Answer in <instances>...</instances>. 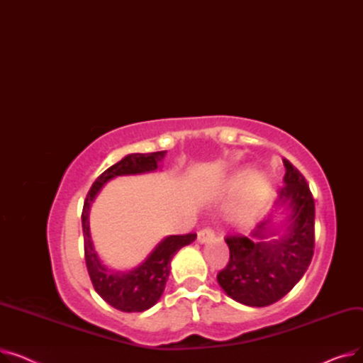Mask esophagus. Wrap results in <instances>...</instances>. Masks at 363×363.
Returning a JSON list of instances; mask_svg holds the SVG:
<instances>
[{
	"mask_svg": "<svg viewBox=\"0 0 363 363\" xmlns=\"http://www.w3.org/2000/svg\"><path fill=\"white\" fill-rule=\"evenodd\" d=\"M213 238H215V233H213V230H211V228H204V230H201L197 235V241L201 244L211 242V241H213Z\"/></svg>",
	"mask_w": 363,
	"mask_h": 363,
	"instance_id": "34e87169",
	"label": "esophagus"
}]
</instances>
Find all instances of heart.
Returning <instances> with one entry per match:
<instances>
[{
  "mask_svg": "<svg viewBox=\"0 0 363 363\" xmlns=\"http://www.w3.org/2000/svg\"><path fill=\"white\" fill-rule=\"evenodd\" d=\"M230 193L242 191L234 206L233 218L237 223L247 225L255 220L257 213L269 194V184L263 177H253L250 170L240 172L226 184Z\"/></svg>",
  "mask_w": 363,
  "mask_h": 363,
  "instance_id": "obj_1",
  "label": "heart"
}]
</instances>
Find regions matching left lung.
<instances>
[{"label": "left lung", "mask_w": 363, "mask_h": 363, "mask_svg": "<svg viewBox=\"0 0 363 363\" xmlns=\"http://www.w3.org/2000/svg\"><path fill=\"white\" fill-rule=\"evenodd\" d=\"M284 186L275 207L290 213L284 234L271 230L272 215L262 220L250 237L230 235V262L218 274L222 290L235 301L252 308H264L282 298L309 268L315 247V201L300 172L284 159Z\"/></svg>", "instance_id": "obj_1"}]
</instances>
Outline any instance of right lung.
<instances>
[{
  "label": "right lung",
  "instance_id": "right-lung-1",
  "mask_svg": "<svg viewBox=\"0 0 363 363\" xmlns=\"http://www.w3.org/2000/svg\"><path fill=\"white\" fill-rule=\"evenodd\" d=\"M166 156V151L156 152H133L128 155L116 164L95 179L86 194L82 208V230H84V250L89 278L95 291L110 306L122 312H144L159 301L164 291V285L170 272V260L184 245L191 244L197 234L170 235L162 240L148 257L135 269L122 272L108 269L101 263L97 252L94 250L89 231V211L91 204L100 193L107 181L121 175H137L152 172Z\"/></svg>",
  "mask_w": 363,
  "mask_h": 363
}]
</instances>
